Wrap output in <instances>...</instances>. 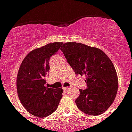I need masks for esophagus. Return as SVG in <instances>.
I'll return each mask as SVG.
<instances>
[{
	"mask_svg": "<svg viewBox=\"0 0 132 132\" xmlns=\"http://www.w3.org/2000/svg\"><path fill=\"white\" fill-rule=\"evenodd\" d=\"M68 88H69L68 87H63V90H64V91H66Z\"/></svg>",
	"mask_w": 132,
	"mask_h": 132,
	"instance_id": "obj_1",
	"label": "esophagus"
}]
</instances>
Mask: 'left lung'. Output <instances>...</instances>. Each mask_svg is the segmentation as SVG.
<instances>
[{
  "label": "left lung",
  "mask_w": 132,
  "mask_h": 132,
  "mask_svg": "<svg viewBox=\"0 0 132 132\" xmlns=\"http://www.w3.org/2000/svg\"><path fill=\"white\" fill-rule=\"evenodd\" d=\"M76 74L85 75L88 88L79 89L78 108L85 114L98 116L114 102L118 88L116 70L102 50L82 43L66 42L60 48Z\"/></svg>",
  "instance_id": "8db88e82"
}]
</instances>
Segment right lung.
Listing matches in <instances>:
<instances>
[{"instance_id": "1", "label": "right lung", "mask_w": 132, "mask_h": 132, "mask_svg": "<svg viewBox=\"0 0 132 132\" xmlns=\"http://www.w3.org/2000/svg\"><path fill=\"white\" fill-rule=\"evenodd\" d=\"M63 42H54L30 51L22 62L16 78L20 102L26 110L38 118H45L58 108L62 97V88L46 86L45 78L50 70L49 59Z\"/></svg>"}]
</instances>
